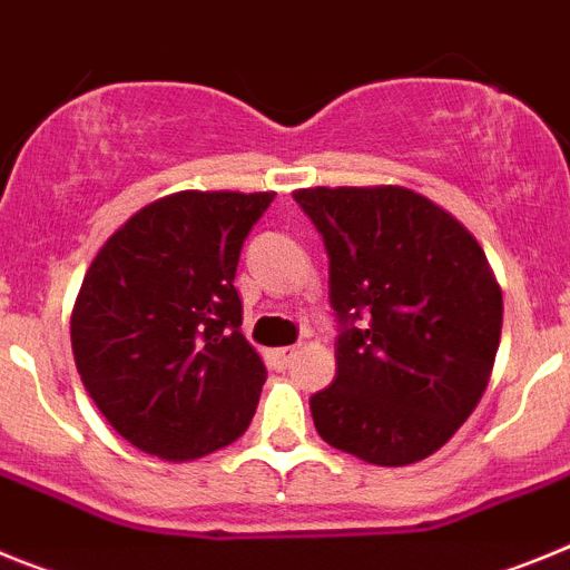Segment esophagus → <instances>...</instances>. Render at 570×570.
<instances>
[{
  "label": "esophagus",
  "mask_w": 570,
  "mask_h": 570,
  "mask_svg": "<svg viewBox=\"0 0 570 570\" xmlns=\"http://www.w3.org/2000/svg\"><path fill=\"white\" fill-rule=\"evenodd\" d=\"M271 360H274L276 367H288L291 362L296 360V347L294 345L276 347V351H271Z\"/></svg>",
  "instance_id": "1"
}]
</instances>
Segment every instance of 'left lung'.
Wrapping results in <instances>:
<instances>
[{
	"label": "left lung",
	"instance_id": "1",
	"mask_svg": "<svg viewBox=\"0 0 570 570\" xmlns=\"http://www.w3.org/2000/svg\"><path fill=\"white\" fill-rule=\"evenodd\" d=\"M294 199L325 242L342 325L336 380L311 396L316 434L371 465L425 460L491 380L502 291L485 250L402 185L302 188Z\"/></svg>",
	"mask_w": 570,
	"mask_h": 570
}]
</instances>
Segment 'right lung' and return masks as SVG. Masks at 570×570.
<instances>
[{
    "label": "right lung",
    "mask_w": 570,
    "mask_h": 570,
    "mask_svg": "<svg viewBox=\"0 0 570 570\" xmlns=\"http://www.w3.org/2000/svg\"><path fill=\"white\" fill-rule=\"evenodd\" d=\"M271 190H179L136 210L79 288L70 345L85 391L134 448L199 460L248 431L265 365L234 288Z\"/></svg>",
    "instance_id": "right-lung-1"
}]
</instances>
